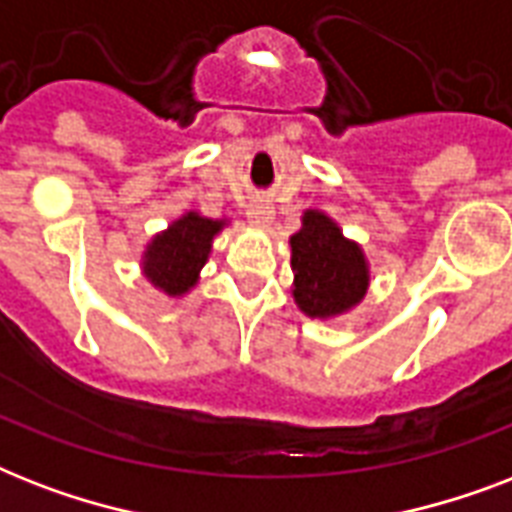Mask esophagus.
<instances>
[{
	"label": "esophagus",
	"instance_id": "esophagus-1",
	"mask_svg": "<svg viewBox=\"0 0 512 512\" xmlns=\"http://www.w3.org/2000/svg\"><path fill=\"white\" fill-rule=\"evenodd\" d=\"M247 217L257 225H268L273 220V207L268 201H255L247 207Z\"/></svg>",
	"mask_w": 512,
	"mask_h": 512
}]
</instances>
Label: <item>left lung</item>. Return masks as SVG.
Instances as JSON below:
<instances>
[{"label":"left lung","mask_w":512,"mask_h":512,"mask_svg":"<svg viewBox=\"0 0 512 512\" xmlns=\"http://www.w3.org/2000/svg\"><path fill=\"white\" fill-rule=\"evenodd\" d=\"M292 297L311 319H337L353 311L369 289V260L361 244L321 209H305L303 228L289 236Z\"/></svg>","instance_id":"left-lung-1"}]
</instances>
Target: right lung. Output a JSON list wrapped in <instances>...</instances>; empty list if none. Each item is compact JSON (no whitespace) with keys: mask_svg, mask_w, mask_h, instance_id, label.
<instances>
[{"mask_svg":"<svg viewBox=\"0 0 512 512\" xmlns=\"http://www.w3.org/2000/svg\"><path fill=\"white\" fill-rule=\"evenodd\" d=\"M225 225V217H204L196 209L172 220L143 249L140 271L146 281L164 295H188L199 284L201 268L207 265L212 252V241Z\"/></svg>","mask_w":512,"mask_h":512,"instance_id":"right-lung-1","label":"right lung"}]
</instances>
